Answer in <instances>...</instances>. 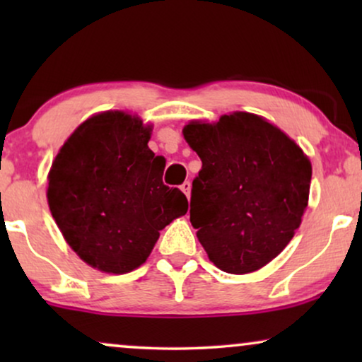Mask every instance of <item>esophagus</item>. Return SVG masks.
I'll list each match as a JSON object with an SVG mask.
<instances>
[{
    "label": "esophagus",
    "instance_id": "esophagus-1",
    "mask_svg": "<svg viewBox=\"0 0 362 362\" xmlns=\"http://www.w3.org/2000/svg\"><path fill=\"white\" fill-rule=\"evenodd\" d=\"M181 191L185 192V194H186L187 197H189V194H191V182H189V181L182 182V185H181Z\"/></svg>",
    "mask_w": 362,
    "mask_h": 362
}]
</instances>
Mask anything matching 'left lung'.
Instances as JSON below:
<instances>
[{
	"label": "left lung",
	"mask_w": 362,
	"mask_h": 362,
	"mask_svg": "<svg viewBox=\"0 0 362 362\" xmlns=\"http://www.w3.org/2000/svg\"><path fill=\"white\" fill-rule=\"evenodd\" d=\"M182 133L202 161L189 214L209 260L235 275L262 269L301 224L310 160L284 132L245 112L214 125L192 122Z\"/></svg>",
	"instance_id": "left-lung-1"
}]
</instances>
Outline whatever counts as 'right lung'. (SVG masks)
Instances as JSON below:
<instances>
[{"label": "right lung", "mask_w": 362, "mask_h": 362, "mask_svg": "<svg viewBox=\"0 0 362 362\" xmlns=\"http://www.w3.org/2000/svg\"><path fill=\"white\" fill-rule=\"evenodd\" d=\"M150 132L123 112L100 113L72 133L49 171V209L64 239L108 274L140 267L160 230L187 212L186 196L163 182Z\"/></svg>", "instance_id": "1"}]
</instances>
